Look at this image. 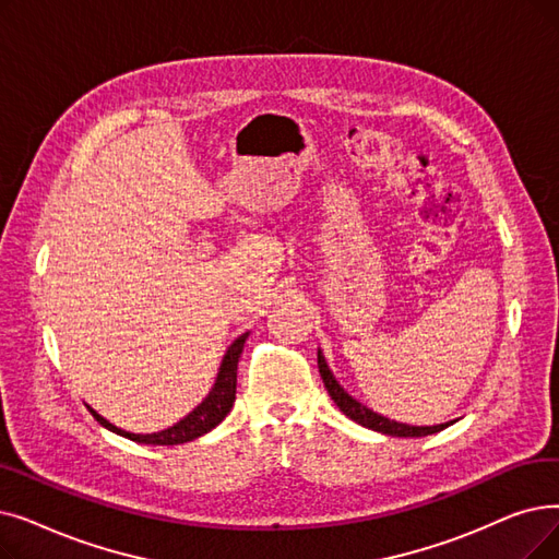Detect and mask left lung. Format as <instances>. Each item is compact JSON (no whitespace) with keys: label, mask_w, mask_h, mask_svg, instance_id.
<instances>
[{"label":"left lung","mask_w":559,"mask_h":559,"mask_svg":"<svg viewBox=\"0 0 559 559\" xmlns=\"http://www.w3.org/2000/svg\"><path fill=\"white\" fill-rule=\"evenodd\" d=\"M318 368H320V374H322V381L326 385V391L331 395V400L337 404V408L343 411V414L362 425L368 427L372 431H379V433H385V436H402V439H406V436H411V439H416V436H429V433H436L441 431L450 425H454V420L450 423H443V425H433V427H416V425H406V423H397V420H391L385 418L381 414H377V411L368 408L366 404H360L356 397H352L343 385H340V381L333 377L329 362L322 354V349H318Z\"/></svg>","instance_id":"obj_1"}]
</instances>
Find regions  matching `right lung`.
Returning a JSON list of instances; mask_svg holds the SVG:
<instances>
[{
  "instance_id": "right-lung-1",
  "label": "right lung",
  "mask_w": 559,
  "mask_h": 559,
  "mask_svg": "<svg viewBox=\"0 0 559 559\" xmlns=\"http://www.w3.org/2000/svg\"><path fill=\"white\" fill-rule=\"evenodd\" d=\"M247 337H249V333L239 335L235 343L226 349L219 374H216V381L212 385V391L207 393V397L197 408H193L189 416H185L180 423H176L174 427H168L164 431H155V433H132V431H126V429L111 425L109 420H105L98 414V411H93L91 406H88V411L103 427H107L114 433L126 436V439L136 441V443L180 445V443H189L193 439H199V436L212 431L216 425H219L230 414L233 402H235V391H237V362H239L241 352H245Z\"/></svg>"
}]
</instances>
